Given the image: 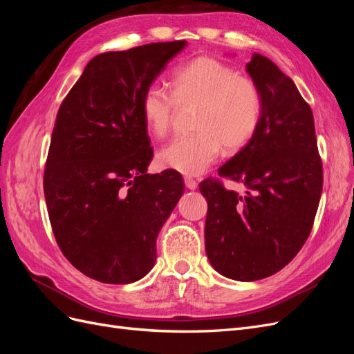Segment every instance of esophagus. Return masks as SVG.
Returning <instances> with one entry per match:
<instances>
[{"mask_svg":"<svg viewBox=\"0 0 354 354\" xmlns=\"http://www.w3.org/2000/svg\"><path fill=\"white\" fill-rule=\"evenodd\" d=\"M185 185L189 190H195L198 187V181L192 177H185Z\"/></svg>","mask_w":354,"mask_h":354,"instance_id":"esophagus-1","label":"esophagus"}]
</instances>
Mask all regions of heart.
<instances>
[{"instance_id":"heart-1","label":"heart","mask_w":354,"mask_h":354,"mask_svg":"<svg viewBox=\"0 0 354 354\" xmlns=\"http://www.w3.org/2000/svg\"><path fill=\"white\" fill-rule=\"evenodd\" d=\"M169 85L171 93L149 85L142 95V116L153 136L168 134L178 106L198 104V109L192 122L195 133L176 137L160 149V167L198 176L216 162L221 147L234 153L251 142L263 108L260 88L251 78L202 56L180 66Z\"/></svg>"}]
</instances>
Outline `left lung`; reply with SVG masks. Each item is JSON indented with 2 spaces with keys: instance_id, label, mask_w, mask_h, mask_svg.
Masks as SVG:
<instances>
[{
  "instance_id": "8db88e82",
  "label": "left lung",
  "mask_w": 354,
  "mask_h": 354,
  "mask_svg": "<svg viewBox=\"0 0 354 354\" xmlns=\"http://www.w3.org/2000/svg\"><path fill=\"white\" fill-rule=\"evenodd\" d=\"M246 72L261 93L259 128L242 151L218 169L245 194L220 180L199 185L207 198L205 250L229 279L251 282L291 261L312 232L324 186L313 112L294 81L254 53Z\"/></svg>"
}]
</instances>
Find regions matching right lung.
I'll use <instances>...</instances> for the list:
<instances>
[{
	"label": "right lung",
	"instance_id": "obj_1",
	"mask_svg": "<svg viewBox=\"0 0 354 354\" xmlns=\"http://www.w3.org/2000/svg\"><path fill=\"white\" fill-rule=\"evenodd\" d=\"M186 41L102 53L62 102L44 169V196L63 255L103 283L152 270L156 238L185 192L177 171L147 174L153 149L145 90Z\"/></svg>",
	"mask_w": 354,
	"mask_h": 354
}]
</instances>
